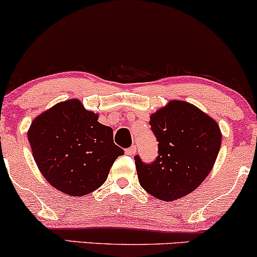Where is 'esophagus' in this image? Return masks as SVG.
<instances>
[{
    "label": "esophagus",
    "mask_w": 257,
    "mask_h": 257,
    "mask_svg": "<svg viewBox=\"0 0 257 257\" xmlns=\"http://www.w3.org/2000/svg\"><path fill=\"white\" fill-rule=\"evenodd\" d=\"M135 152H137V146H135V145H133V146L129 147V149L125 150V153H126V155H129V156L134 155Z\"/></svg>",
    "instance_id": "34e87169"
}]
</instances>
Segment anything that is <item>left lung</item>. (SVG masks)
<instances>
[{"label":"left lung","instance_id":"8db88e82","mask_svg":"<svg viewBox=\"0 0 257 257\" xmlns=\"http://www.w3.org/2000/svg\"><path fill=\"white\" fill-rule=\"evenodd\" d=\"M158 156L151 163L135 156L141 187L162 200L191 193L210 173L221 147L220 128L188 102L173 100L151 116Z\"/></svg>","mask_w":257,"mask_h":257}]
</instances>
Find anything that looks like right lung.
I'll return each instance as SVG.
<instances>
[{
	"label": "right lung",
	"instance_id": "obj_1",
	"mask_svg": "<svg viewBox=\"0 0 257 257\" xmlns=\"http://www.w3.org/2000/svg\"><path fill=\"white\" fill-rule=\"evenodd\" d=\"M38 169L52 186L69 196L91 193L107 179L124 151L113 131L98 122L77 99L53 106L32 120L28 132Z\"/></svg>",
	"mask_w": 257,
	"mask_h": 257
}]
</instances>
